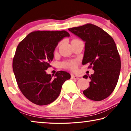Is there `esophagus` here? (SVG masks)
Segmentation results:
<instances>
[{
	"label": "esophagus",
	"instance_id": "34e87169",
	"mask_svg": "<svg viewBox=\"0 0 131 131\" xmlns=\"http://www.w3.org/2000/svg\"><path fill=\"white\" fill-rule=\"evenodd\" d=\"M71 79H74V80H78L79 78L77 76H74V75H72V76H71Z\"/></svg>",
	"mask_w": 131,
	"mask_h": 131
}]
</instances>
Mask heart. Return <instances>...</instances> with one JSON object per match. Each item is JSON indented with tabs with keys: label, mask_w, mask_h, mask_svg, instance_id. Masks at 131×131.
I'll return each mask as SVG.
<instances>
[{
	"label": "heart",
	"mask_w": 131,
	"mask_h": 131,
	"mask_svg": "<svg viewBox=\"0 0 131 131\" xmlns=\"http://www.w3.org/2000/svg\"><path fill=\"white\" fill-rule=\"evenodd\" d=\"M77 62L75 61H70L68 62H65L62 63L63 67L65 68L69 69L74 70L76 67Z\"/></svg>",
	"instance_id": "obj_1"
}]
</instances>
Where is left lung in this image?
<instances>
[{
	"label": "left lung",
	"mask_w": 131,
	"mask_h": 131,
	"mask_svg": "<svg viewBox=\"0 0 131 131\" xmlns=\"http://www.w3.org/2000/svg\"><path fill=\"white\" fill-rule=\"evenodd\" d=\"M68 29L85 42L82 64L89 63L94 70L88 76L90 87L83 94L91 100H103L113 92L120 73L121 60L116 43L105 30L91 24ZM83 78L87 79L88 76Z\"/></svg>",
	"instance_id": "obj_1"
}]
</instances>
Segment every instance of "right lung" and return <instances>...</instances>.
<instances>
[{
    "instance_id": "add662e5",
    "label": "right lung",
    "mask_w": 131,
    "mask_h": 131,
    "mask_svg": "<svg viewBox=\"0 0 131 131\" xmlns=\"http://www.w3.org/2000/svg\"><path fill=\"white\" fill-rule=\"evenodd\" d=\"M70 35L65 30L35 31L17 46L13 69L19 90L29 101L37 105H47L58 97L61 88L70 74L59 71L55 78L46 70L51 67L58 44Z\"/></svg>"
}]
</instances>
